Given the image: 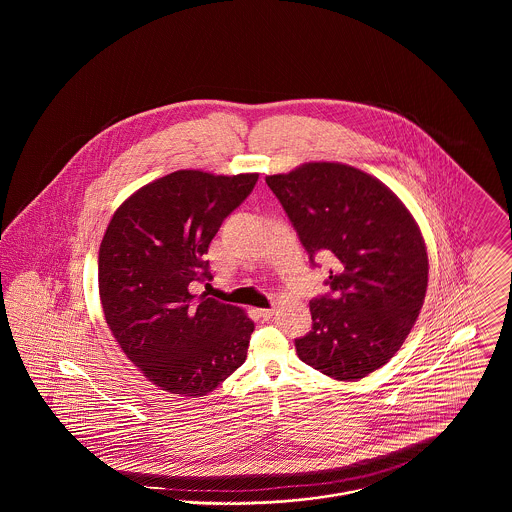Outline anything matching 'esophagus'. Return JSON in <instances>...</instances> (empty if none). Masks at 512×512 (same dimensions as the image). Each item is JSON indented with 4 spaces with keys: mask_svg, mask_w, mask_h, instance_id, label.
Here are the masks:
<instances>
[{
    "mask_svg": "<svg viewBox=\"0 0 512 512\" xmlns=\"http://www.w3.org/2000/svg\"><path fill=\"white\" fill-rule=\"evenodd\" d=\"M257 315L263 318V320H270V318L274 317V311L272 309H261V311H257Z\"/></svg>",
    "mask_w": 512,
    "mask_h": 512,
    "instance_id": "esophagus-1",
    "label": "esophagus"
}]
</instances>
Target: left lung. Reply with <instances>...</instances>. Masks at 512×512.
Segmentation results:
<instances>
[{
	"instance_id": "left-lung-1",
	"label": "left lung",
	"mask_w": 512,
	"mask_h": 512,
	"mask_svg": "<svg viewBox=\"0 0 512 512\" xmlns=\"http://www.w3.org/2000/svg\"><path fill=\"white\" fill-rule=\"evenodd\" d=\"M267 184L311 265L318 253L334 257L297 357L334 380L365 378L399 351L422 309L428 255L418 224L386 184L349 165L305 163Z\"/></svg>"
}]
</instances>
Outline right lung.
<instances>
[{
	"label": "right lung",
	"mask_w": 512,
	"mask_h": 512,
	"mask_svg": "<svg viewBox=\"0 0 512 512\" xmlns=\"http://www.w3.org/2000/svg\"><path fill=\"white\" fill-rule=\"evenodd\" d=\"M259 174L176 171L130 195L99 245L103 315L124 355L161 390L203 397L244 365L253 320L188 286L211 280L205 253Z\"/></svg>",
	"instance_id": "right-lung-1"
}]
</instances>
